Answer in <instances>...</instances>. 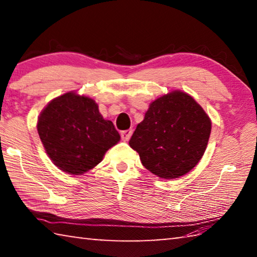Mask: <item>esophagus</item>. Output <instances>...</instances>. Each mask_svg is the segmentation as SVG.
<instances>
[{"label":"esophagus","mask_w":257,"mask_h":257,"mask_svg":"<svg viewBox=\"0 0 257 257\" xmlns=\"http://www.w3.org/2000/svg\"><path fill=\"white\" fill-rule=\"evenodd\" d=\"M132 134H133V130L132 129L123 130V132H121V138H122V141L128 142L129 139H130V137H132Z\"/></svg>","instance_id":"1"}]
</instances>
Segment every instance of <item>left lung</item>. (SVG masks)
Masks as SVG:
<instances>
[{
  "instance_id": "left-lung-1",
  "label": "left lung",
  "mask_w": 257,
  "mask_h": 257,
  "mask_svg": "<svg viewBox=\"0 0 257 257\" xmlns=\"http://www.w3.org/2000/svg\"><path fill=\"white\" fill-rule=\"evenodd\" d=\"M211 120L195 99L175 90L151 104L129 145L147 170L164 179L189 172L206 150Z\"/></svg>"
}]
</instances>
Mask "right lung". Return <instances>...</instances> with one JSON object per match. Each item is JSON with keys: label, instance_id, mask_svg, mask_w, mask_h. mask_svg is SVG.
Instances as JSON below:
<instances>
[{"label": "right lung", "instance_id": "obj_1", "mask_svg": "<svg viewBox=\"0 0 257 257\" xmlns=\"http://www.w3.org/2000/svg\"><path fill=\"white\" fill-rule=\"evenodd\" d=\"M37 130L51 160L70 175L93 169L120 139L112 121L103 119L97 104L75 93L47 104L38 119Z\"/></svg>", "mask_w": 257, "mask_h": 257}]
</instances>
